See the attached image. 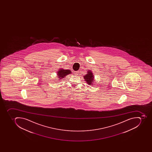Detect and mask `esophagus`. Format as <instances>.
I'll return each instance as SVG.
<instances>
[{
    "mask_svg": "<svg viewBox=\"0 0 152 152\" xmlns=\"http://www.w3.org/2000/svg\"><path fill=\"white\" fill-rule=\"evenodd\" d=\"M79 71H76V72H75V75H78V74H79Z\"/></svg>",
    "mask_w": 152,
    "mask_h": 152,
    "instance_id": "1",
    "label": "esophagus"
}]
</instances>
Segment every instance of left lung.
Segmentation results:
<instances>
[{"label": "left lung", "mask_w": 152, "mask_h": 152, "mask_svg": "<svg viewBox=\"0 0 152 152\" xmlns=\"http://www.w3.org/2000/svg\"><path fill=\"white\" fill-rule=\"evenodd\" d=\"M94 75L93 72L91 71L87 70V73L86 75H84V78L85 81H86V83L89 85L93 86L94 85L93 83L94 82Z\"/></svg>", "instance_id": "1"}]
</instances>
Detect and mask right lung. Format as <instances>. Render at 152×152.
I'll return each instance as SVG.
<instances>
[{"mask_svg": "<svg viewBox=\"0 0 152 152\" xmlns=\"http://www.w3.org/2000/svg\"><path fill=\"white\" fill-rule=\"evenodd\" d=\"M57 77L58 78V80H63V78H65V77L69 74H71V71L69 69H63L62 68L59 69L57 72Z\"/></svg>", "mask_w": 152, "mask_h": 152, "instance_id": "obj_1", "label": "right lung"}]
</instances>
